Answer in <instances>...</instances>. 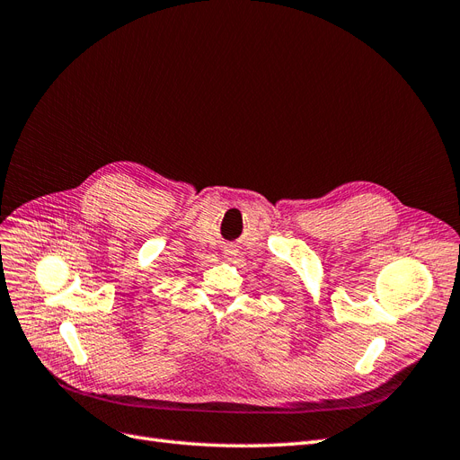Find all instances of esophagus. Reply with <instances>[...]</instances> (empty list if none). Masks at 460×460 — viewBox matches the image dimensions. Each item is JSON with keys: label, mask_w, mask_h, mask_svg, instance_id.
<instances>
[{"label": "esophagus", "mask_w": 460, "mask_h": 460, "mask_svg": "<svg viewBox=\"0 0 460 460\" xmlns=\"http://www.w3.org/2000/svg\"><path fill=\"white\" fill-rule=\"evenodd\" d=\"M225 253H226L228 257H232L235 252H234V249H225Z\"/></svg>", "instance_id": "obj_1"}]
</instances>
